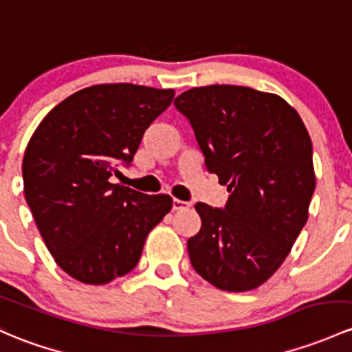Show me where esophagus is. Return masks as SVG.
<instances>
[{
  "instance_id": "34e87169",
  "label": "esophagus",
  "mask_w": 352,
  "mask_h": 352,
  "mask_svg": "<svg viewBox=\"0 0 352 352\" xmlns=\"http://www.w3.org/2000/svg\"><path fill=\"white\" fill-rule=\"evenodd\" d=\"M190 207V202L180 201V199H173V210H182V209H188Z\"/></svg>"
}]
</instances>
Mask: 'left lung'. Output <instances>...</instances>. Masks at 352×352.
<instances>
[{"mask_svg":"<svg viewBox=\"0 0 352 352\" xmlns=\"http://www.w3.org/2000/svg\"><path fill=\"white\" fill-rule=\"evenodd\" d=\"M206 166L231 192L224 209L197 202L201 231L187 241L195 272L226 292L263 285L282 266L309 219L316 190L312 142L280 96L243 86L182 92Z\"/></svg>","mask_w":352,"mask_h":352,"instance_id":"obj_1","label":"left lung"}]
</instances>
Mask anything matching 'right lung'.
Here are the masks:
<instances>
[{
  "label": "right lung",
  "instance_id": "add662e5",
  "mask_svg": "<svg viewBox=\"0 0 352 352\" xmlns=\"http://www.w3.org/2000/svg\"><path fill=\"white\" fill-rule=\"evenodd\" d=\"M173 89L98 84L47 114L23 157V190L55 263L87 285L138 265L148 232L172 209L166 194L111 184L133 162L143 133L172 102Z\"/></svg>",
  "mask_w": 352,
  "mask_h": 352
}]
</instances>
